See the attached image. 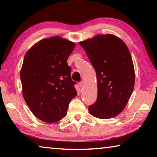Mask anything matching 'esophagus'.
<instances>
[{
	"mask_svg": "<svg viewBox=\"0 0 157 157\" xmlns=\"http://www.w3.org/2000/svg\"><path fill=\"white\" fill-rule=\"evenodd\" d=\"M79 86H80V87H83L84 86V81H81L80 82H79Z\"/></svg>",
	"mask_w": 157,
	"mask_h": 157,
	"instance_id": "1",
	"label": "esophagus"
}]
</instances>
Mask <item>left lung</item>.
<instances>
[{"label":"left lung","instance_id":"8db88e82","mask_svg":"<svg viewBox=\"0 0 157 157\" xmlns=\"http://www.w3.org/2000/svg\"><path fill=\"white\" fill-rule=\"evenodd\" d=\"M95 68L98 97L89 107L93 116L108 119L125 107L134 86L132 59L126 44L112 34H99L79 42Z\"/></svg>","mask_w":157,"mask_h":157}]
</instances>
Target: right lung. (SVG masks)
Returning a JSON list of instances; mask_svg holds the SVG:
<instances>
[{"mask_svg":"<svg viewBox=\"0 0 157 157\" xmlns=\"http://www.w3.org/2000/svg\"><path fill=\"white\" fill-rule=\"evenodd\" d=\"M75 46L53 36L37 42L25 55L20 75L23 98L34 115L46 123L64 118L77 95L67 63Z\"/></svg>","mask_w":157,"mask_h":157,"instance_id":"1","label":"right lung"}]
</instances>
